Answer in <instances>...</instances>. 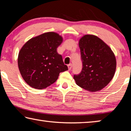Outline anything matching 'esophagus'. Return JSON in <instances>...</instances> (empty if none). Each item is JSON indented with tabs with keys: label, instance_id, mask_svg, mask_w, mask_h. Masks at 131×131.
<instances>
[{
	"label": "esophagus",
	"instance_id": "obj_1",
	"mask_svg": "<svg viewBox=\"0 0 131 131\" xmlns=\"http://www.w3.org/2000/svg\"><path fill=\"white\" fill-rule=\"evenodd\" d=\"M68 67L69 70H71V69H72V63L69 64V65H68Z\"/></svg>",
	"mask_w": 131,
	"mask_h": 131
}]
</instances>
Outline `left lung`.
Masks as SVG:
<instances>
[{"label":"left lung","mask_w":131,"mask_h":131,"mask_svg":"<svg viewBox=\"0 0 131 131\" xmlns=\"http://www.w3.org/2000/svg\"><path fill=\"white\" fill-rule=\"evenodd\" d=\"M83 68L74 79L80 87L91 92L105 87L113 77L116 57L112 50L99 37L86 35L80 39Z\"/></svg>","instance_id":"1"}]
</instances>
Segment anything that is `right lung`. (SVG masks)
<instances>
[{
  "label": "right lung",
  "mask_w": 131,
  "mask_h": 131,
  "mask_svg": "<svg viewBox=\"0 0 131 131\" xmlns=\"http://www.w3.org/2000/svg\"><path fill=\"white\" fill-rule=\"evenodd\" d=\"M63 39L55 32L35 37L19 52L18 65L24 80L31 87L43 89L54 83L59 73L68 70L57 48Z\"/></svg>",
  "instance_id": "add662e5"
}]
</instances>
